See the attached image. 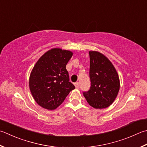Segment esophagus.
<instances>
[{"mask_svg":"<svg viewBox=\"0 0 147 147\" xmlns=\"http://www.w3.org/2000/svg\"><path fill=\"white\" fill-rule=\"evenodd\" d=\"M74 85H75V86H76V89H79V84L78 82L75 83Z\"/></svg>","mask_w":147,"mask_h":147,"instance_id":"obj_1","label":"esophagus"}]
</instances>
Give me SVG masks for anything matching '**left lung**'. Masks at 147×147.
<instances>
[{
	"mask_svg": "<svg viewBox=\"0 0 147 147\" xmlns=\"http://www.w3.org/2000/svg\"><path fill=\"white\" fill-rule=\"evenodd\" d=\"M90 89L83 95L95 109H104L113 104L120 90L117 70L107 57L97 51H90Z\"/></svg>",
	"mask_w": 147,
	"mask_h": 147,
	"instance_id": "1",
	"label": "left lung"
}]
</instances>
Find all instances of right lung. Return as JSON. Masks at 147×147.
I'll return each mask as SVG.
<instances>
[{"label": "right lung", "instance_id": "1", "mask_svg": "<svg viewBox=\"0 0 147 147\" xmlns=\"http://www.w3.org/2000/svg\"><path fill=\"white\" fill-rule=\"evenodd\" d=\"M73 55L66 50H49L36 63L29 77V88L38 105L53 110L59 106L74 85L69 81L66 65Z\"/></svg>", "mask_w": 147, "mask_h": 147}]
</instances>
